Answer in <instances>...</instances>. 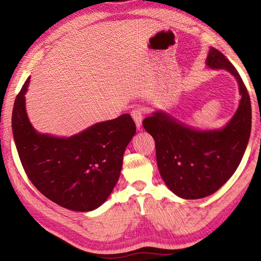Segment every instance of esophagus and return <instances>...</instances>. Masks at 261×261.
Returning <instances> with one entry per match:
<instances>
[{"label":"esophagus","mask_w":261,"mask_h":261,"mask_svg":"<svg viewBox=\"0 0 261 261\" xmlns=\"http://www.w3.org/2000/svg\"><path fill=\"white\" fill-rule=\"evenodd\" d=\"M132 116L134 118V121L136 123V127L138 129L141 128V125H143V111L140 109H134L132 111Z\"/></svg>","instance_id":"obj_1"}]
</instances>
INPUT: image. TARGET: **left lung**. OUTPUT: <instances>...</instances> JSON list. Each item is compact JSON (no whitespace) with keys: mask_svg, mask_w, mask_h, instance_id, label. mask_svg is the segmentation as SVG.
<instances>
[{"mask_svg":"<svg viewBox=\"0 0 261 261\" xmlns=\"http://www.w3.org/2000/svg\"><path fill=\"white\" fill-rule=\"evenodd\" d=\"M206 65L225 69L238 81L241 100L226 125L215 129L194 128L162 110L152 112L143 123L154 139L162 179L172 193L184 199L204 198L224 185L240 165L250 136V99L239 72L212 46Z\"/></svg>","mask_w":261,"mask_h":261,"instance_id":"obj_1","label":"left lung"}]
</instances>
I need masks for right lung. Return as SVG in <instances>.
Masks as SVG:
<instances>
[{"instance_id": "add662e5", "label": "right lung", "mask_w": 261, "mask_h": 261, "mask_svg": "<svg viewBox=\"0 0 261 261\" xmlns=\"http://www.w3.org/2000/svg\"><path fill=\"white\" fill-rule=\"evenodd\" d=\"M16 97L12 128L22 168L36 188L59 206L87 212L99 208L121 174L123 155L136 134L129 114L96 123L69 137L41 134L30 123L26 92Z\"/></svg>"}]
</instances>
